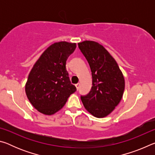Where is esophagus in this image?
Segmentation results:
<instances>
[{
	"label": "esophagus",
	"mask_w": 155,
	"mask_h": 155,
	"mask_svg": "<svg viewBox=\"0 0 155 155\" xmlns=\"http://www.w3.org/2000/svg\"><path fill=\"white\" fill-rule=\"evenodd\" d=\"M75 86H76V87H77V90H78V88H79L80 84H79V83H77V84H76V85H75Z\"/></svg>",
	"instance_id": "1"
}]
</instances>
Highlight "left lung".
<instances>
[{
	"instance_id": "8db88e82",
	"label": "left lung",
	"mask_w": 155,
	"mask_h": 155,
	"mask_svg": "<svg viewBox=\"0 0 155 155\" xmlns=\"http://www.w3.org/2000/svg\"><path fill=\"white\" fill-rule=\"evenodd\" d=\"M78 48L90 65L92 86L81 98L86 110L94 117H104L120 103L124 91V78L109 52L98 42L84 41Z\"/></svg>"
}]
</instances>
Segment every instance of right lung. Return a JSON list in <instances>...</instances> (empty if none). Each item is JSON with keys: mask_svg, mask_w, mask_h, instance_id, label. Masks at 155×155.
<instances>
[{"mask_svg": "<svg viewBox=\"0 0 155 155\" xmlns=\"http://www.w3.org/2000/svg\"><path fill=\"white\" fill-rule=\"evenodd\" d=\"M76 47V43L67 41L52 44L31 69L25 85L26 94L31 104L41 114H55L77 90L70 83L65 68L68 57Z\"/></svg>", "mask_w": 155, "mask_h": 155, "instance_id": "add662e5", "label": "right lung"}]
</instances>
